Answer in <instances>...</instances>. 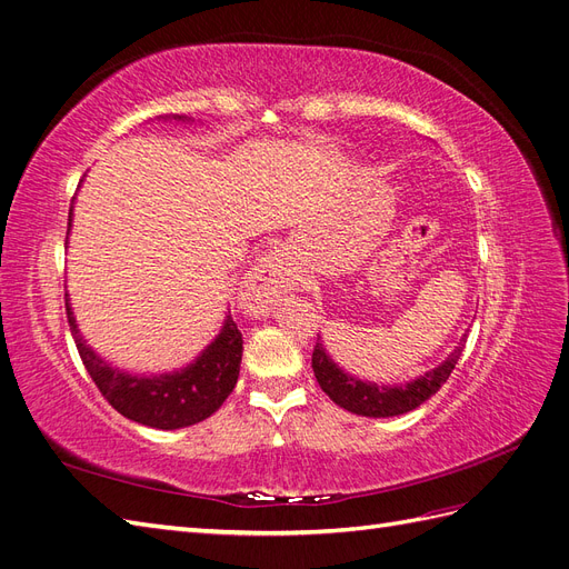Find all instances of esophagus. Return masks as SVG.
Masks as SVG:
<instances>
[{"mask_svg":"<svg viewBox=\"0 0 569 569\" xmlns=\"http://www.w3.org/2000/svg\"><path fill=\"white\" fill-rule=\"evenodd\" d=\"M287 287L289 270L284 256L274 249L258 258V263L247 272V278L239 284V299H242V306L249 313H268L282 299Z\"/></svg>","mask_w":569,"mask_h":569,"instance_id":"34e87169","label":"esophagus"}]
</instances>
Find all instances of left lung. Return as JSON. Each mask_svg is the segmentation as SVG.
I'll use <instances>...</instances> for the list:
<instances>
[{
  "label": "left lung",
  "instance_id": "obj_1",
  "mask_svg": "<svg viewBox=\"0 0 569 569\" xmlns=\"http://www.w3.org/2000/svg\"><path fill=\"white\" fill-rule=\"evenodd\" d=\"M465 339L468 337L460 339L453 353L446 358L439 368L429 370L420 380H412L403 387H377L370 382H360L356 377H349L332 363V358L325 353L322 343H316L313 349V372L320 389L343 410H351L356 416L366 418L403 416V412L422 406L429 396H435L441 389V385L449 380V375L453 372L465 349Z\"/></svg>",
  "mask_w": 569,
  "mask_h": 569
}]
</instances>
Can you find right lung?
I'll list each match as a JSON object with an SVG mask.
<instances>
[{"instance_id": "obj_1", "label": "right lung", "mask_w": 569, "mask_h": 569, "mask_svg": "<svg viewBox=\"0 0 569 569\" xmlns=\"http://www.w3.org/2000/svg\"><path fill=\"white\" fill-rule=\"evenodd\" d=\"M68 220H71V216H68ZM66 313L82 366L88 368L101 396L128 420L157 429L197 425L211 418L237 385L239 363H242V332L237 330L230 316L216 341L192 366L173 375L134 377L109 368L84 343L68 301Z\"/></svg>"}]
</instances>
